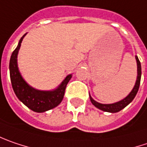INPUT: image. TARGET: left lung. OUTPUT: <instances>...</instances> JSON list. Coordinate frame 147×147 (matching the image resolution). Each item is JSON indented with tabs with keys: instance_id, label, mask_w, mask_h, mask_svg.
Instances as JSON below:
<instances>
[{
	"instance_id": "8db88e82",
	"label": "left lung",
	"mask_w": 147,
	"mask_h": 147,
	"mask_svg": "<svg viewBox=\"0 0 147 147\" xmlns=\"http://www.w3.org/2000/svg\"><path fill=\"white\" fill-rule=\"evenodd\" d=\"M136 64H137V77H136V81L135 83L133 89L131 91L125 96L124 99L121 100L117 102L112 103V104H102V103H99L97 101H96L90 96V100H91V103L100 110L103 111H107V112H111V113H116L120 111H121L122 109L128 106L135 98L137 91L139 90V86H140V82H141V77H142V66H141V62L138 59L137 56H136Z\"/></svg>"
}]
</instances>
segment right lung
I'll return each mask as SVG.
<instances>
[{
    "label": "right lung",
    "instance_id": "1",
    "mask_svg": "<svg viewBox=\"0 0 147 147\" xmlns=\"http://www.w3.org/2000/svg\"><path fill=\"white\" fill-rule=\"evenodd\" d=\"M26 33L19 40L17 47L15 49L10 60V76L14 92L22 103L35 112H45L57 107L63 99L65 87L72 75L65 76L62 82L51 91H40L33 88L24 80L17 65V56L22 40Z\"/></svg>",
    "mask_w": 147,
    "mask_h": 147
}]
</instances>
